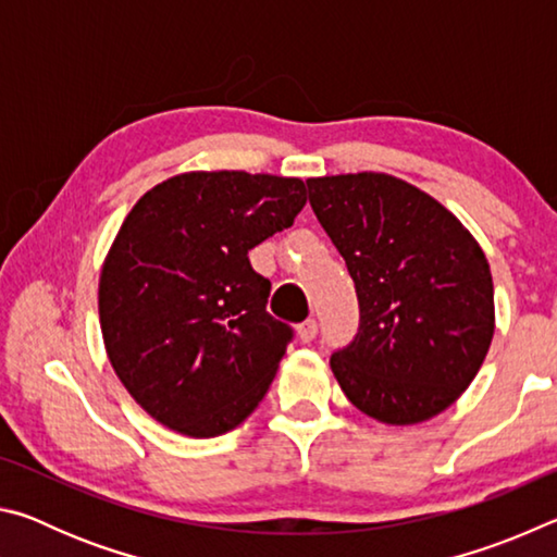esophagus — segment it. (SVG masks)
<instances>
[{
    "label": "esophagus",
    "instance_id": "1",
    "mask_svg": "<svg viewBox=\"0 0 557 557\" xmlns=\"http://www.w3.org/2000/svg\"><path fill=\"white\" fill-rule=\"evenodd\" d=\"M297 334H299V338H301V342H305V344L314 342V336L319 334L317 319H305V322H301V324L297 326Z\"/></svg>",
    "mask_w": 557,
    "mask_h": 557
}]
</instances>
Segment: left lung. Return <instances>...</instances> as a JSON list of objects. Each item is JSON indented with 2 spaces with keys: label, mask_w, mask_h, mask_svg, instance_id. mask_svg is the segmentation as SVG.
Returning a JSON list of instances; mask_svg holds the SVG:
<instances>
[{
  "label": "left lung",
  "mask_w": 557,
  "mask_h": 557,
  "mask_svg": "<svg viewBox=\"0 0 557 557\" xmlns=\"http://www.w3.org/2000/svg\"><path fill=\"white\" fill-rule=\"evenodd\" d=\"M317 221L346 260L358 332L332 354L338 385L385 425L447 410L494 336V282L471 233L420 188L375 172L307 178Z\"/></svg>",
  "instance_id": "left-lung-1"
}]
</instances>
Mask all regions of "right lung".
<instances>
[{
  "mask_svg": "<svg viewBox=\"0 0 557 557\" xmlns=\"http://www.w3.org/2000/svg\"><path fill=\"white\" fill-rule=\"evenodd\" d=\"M305 182L191 172L157 184L100 272V329L117 379L169 430L215 437L265 398L295 329L265 305L248 252L289 228Z\"/></svg>",
  "mask_w": 557,
  "mask_h": 557,
  "instance_id": "right-lung-1",
  "label": "right lung"
}]
</instances>
